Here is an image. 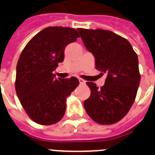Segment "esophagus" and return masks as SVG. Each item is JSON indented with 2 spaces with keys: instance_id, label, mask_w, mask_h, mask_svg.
Here are the masks:
<instances>
[{
  "instance_id": "34e87169",
  "label": "esophagus",
  "mask_w": 155,
  "mask_h": 155,
  "mask_svg": "<svg viewBox=\"0 0 155 155\" xmlns=\"http://www.w3.org/2000/svg\"><path fill=\"white\" fill-rule=\"evenodd\" d=\"M79 83H80V84H85L86 83L85 80H83V79H80V78L79 79Z\"/></svg>"
}]
</instances>
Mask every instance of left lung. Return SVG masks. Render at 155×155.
<instances>
[{"instance_id":"left-lung-1","label":"left lung","mask_w":155,"mask_h":155,"mask_svg":"<svg viewBox=\"0 0 155 155\" xmlns=\"http://www.w3.org/2000/svg\"><path fill=\"white\" fill-rule=\"evenodd\" d=\"M77 30L86 48L94 56L97 69L107 75L101 88L87 82L91 94L83 103L84 108L99 124H114L127 114L135 101L140 82L137 54L126 39L111 31Z\"/></svg>"}]
</instances>
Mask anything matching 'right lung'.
I'll return each mask as SVG.
<instances>
[{
	"mask_svg": "<svg viewBox=\"0 0 155 155\" xmlns=\"http://www.w3.org/2000/svg\"><path fill=\"white\" fill-rule=\"evenodd\" d=\"M78 37L75 29L50 26L31 39L20 54L16 94L29 118L38 124L48 126L61 120L67 97L79 85L77 78L57 79L53 74L64 61L66 46Z\"/></svg>",
	"mask_w": 155,
	"mask_h": 155,
	"instance_id": "obj_1",
	"label": "right lung"
}]
</instances>
